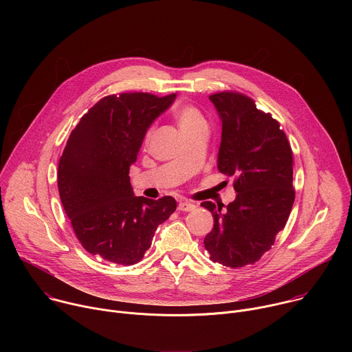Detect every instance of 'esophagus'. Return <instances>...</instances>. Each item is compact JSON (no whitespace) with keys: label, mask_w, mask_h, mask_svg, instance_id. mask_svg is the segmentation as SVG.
Instances as JSON below:
<instances>
[{"label":"esophagus","mask_w":352,"mask_h":352,"mask_svg":"<svg viewBox=\"0 0 352 352\" xmlns=\"http://www.w3.org/2000/svg\"><path fill=\"white\" fill-rule=\"evenodd\" d=\"M196 206L193 204H189V202H179L178 204V210L181 212H192Z\"/></svg>","instance_id":"34e87169"}]
</instances>
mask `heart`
Returning a JSON list of instances; mask_svg holds the SVG:
<instances>
[{
    "instance_id": "obj_1",
    "label": "heart",
    "mask_w": 352,
    "mask_h": 352,
    "mask_svg": "<svg viewBox=\"0 0 352 352\" xmlns=\"http://www.w3.org/2000/svg\"><path fill=\"white\" fill-rule=\"evenodd\" d=\"M175 121L182 133L195 131L199 128H206V121H205L204 116L200 114V111L197 109H195L193 106L181 107L175 113ZM150 135H152V129L147 132V138H150Z\"/></svg>"
}]
</instances>
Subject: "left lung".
<instances>
[{
	"mask_svg": "<svg viewBox=\"0 0 352 352\" xmlns=\"http://www.w3.org/2000/svg\"><path fill=\"white\" fill-rule=\"evenodd\" d=\"M209 98L221 120L217 168L235 177L236 197L224 210L202 204L214 219L204 243L213 262L238 269L258 262L285 227L295 199L292 150L280 124L250 97L220 91Z\"/></svg>",
	"mask_w": 352,
	"mask_h": 352,
	"instance_id": "1",
	"label": "left lung"
}]
</instances>
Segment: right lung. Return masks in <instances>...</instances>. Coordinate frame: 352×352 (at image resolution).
<instances>
[{"instance_id": "obj_1", "label": "right lung", "mask_w": 352, "mask_h": 352, "mask_svg": "<svg viewBox=\"0 0 352 352\" xmlns=\"http://www.w3.org/2000/svg\"><path fill=\"white\" fill-rule=\"evenodd\" d=\"M175 96H106L71 132L58 163V192L75 235L89 254L117 265H135L152 245L157 227L175 212L174 197L135 196L129 181V167L146 131Z\"/></svg>"}]
</instances>
